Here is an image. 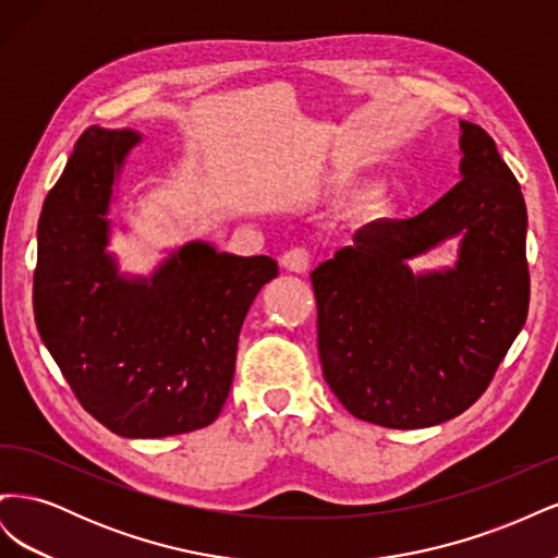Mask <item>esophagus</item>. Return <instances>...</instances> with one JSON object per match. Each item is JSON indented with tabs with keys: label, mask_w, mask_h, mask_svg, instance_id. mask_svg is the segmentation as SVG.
I'll list each match as a JSON object with an SVG mask.
<instances>
[{
	"label": "esophagus",
	"mask_w": 558,
	"mask_h": 558,
	"mask_svg": "<svg viewBox=\"0 0 558 558\" xmlns=\"http://www.w3.org/2000/svg\"><path fill=\"white\" fill-rule=\"evenodd\" d=\"M281 265L286 269H291V272H307L310 265H312V251L305 248V246H295V248H289L281 256Z\"/></svg>",
	"instance_id": "1"
}]
</instances>
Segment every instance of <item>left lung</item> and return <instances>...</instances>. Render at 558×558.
I'll list each match as a JSON object with an SVG mask.
<instances>
[{
    "label": "left lung",
    "mask_w": 558,
    "mask_h": 558,
    "mask_svg": "<svg viewBox=\"0 0 558 558\" xmlns=\"http://www.w3.org/2000/svg\"><path fill=\"white\" fill-rule=\"evenodd\" d=\"M461 181L404 221L369 223L312 272L320 367L344 408L386 428L463 414L526 324V205L496 142L461 123ZM459 233L451 270L409 260Z\"/></svg>",
    "instance_id": "left-lung-1"
}]
</instances>
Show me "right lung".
I'll return each instance as SVG.
<instances>
[{
	"label": "right lung",
	"instance_id": "obj_1",
	"mask_svg": "<svg viewBox=\"0 0 558 558\" xmlns=\"http://www.w3.org/2000/svg\"><path fill=\"white\" fill-rule=\"evenodd\" d=\"M137 142L97 125L78 137L39 218L35 318L83 410L116 435L167 437L221 414L244 316L279 267L191 242L150 279L118 275L107 214Z\"/></svg>",
	"mask_w": 558,
	"mask_h": 558
}]
</instances>
